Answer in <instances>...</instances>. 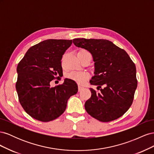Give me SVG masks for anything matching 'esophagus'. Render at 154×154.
<instances>
[{
  "label": "esophagus",
  "mask_w": 154,
  "mask_h": 154,
  "mask_svg": "<svg viewBox=\"0 0 154 154\" xmlns=\"http://www.w3.org/2000/svg\"><path fill=\"white\" fill-rule=\"evenodd\" d=\"M83 88H84V87H83V85H78V91H81Z\"/></svg>",
  "instance_id": "1"
}]
</instances>
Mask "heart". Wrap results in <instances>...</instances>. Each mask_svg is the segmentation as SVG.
Masks as SVG:
<instances>
[{
    "mask_svg": "<svg viewBox=\"0 0 154 154\" xmlns=\"http://www.w3.org/2000/svg\"><path fill=\"white\" fill-rule=\"evenodd\" d=\"M79 52H85L88 53L86 50H80ZM68 78L72 79V80L76 81L78 83H84L89 77V74L85 71H73L70 72L68 75Z\"/></svg>",
    "mask_w": 154,
    "mask_h": 154,
    "instance_id": "1",
    "label": "heart"
}]
</instances>
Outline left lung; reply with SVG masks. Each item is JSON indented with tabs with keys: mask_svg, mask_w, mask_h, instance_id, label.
Instances as JSON below:
<instances>
[{
	"mask_svg": "<svg viewBox=\"0 0 154 154\" xmlns=\"http://www.w3.org/2000/svg\"><path fill=\"white\" fill-rule=\"evenodd\" d=\"M73 44L92 56L94 75L91 84L105 85L100 92L90 88L91 97L85 103L87 113L102 122L120 118L131 106L137 88L134 63L125 50L108 40L74 38Z\"/></svg>",
	"mask_w": 154,
	"mask_h": 154,
	"instance_id": "8db88e82",
	"label": "left lung"
}]
</instances>
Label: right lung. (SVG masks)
<instances>
[{"instance_id":"right-lung-1","label":"right lung","mask_w":154,"mask_h":154,"mask_svg":"<svg viewBox=\"0 0 154 154\" xmlns=\"http://www.w3.org/2000/svg\"><path fill=\"white\" fill-rule=\"evenodd\" d=\"M72 40L48 39L31 47L18 64L16 90L23 109L32 118L48 122L61 116L69 97L78 92L76 83L66 78L63 84L50 82L62 74V55ZM59 77H58V78Z\"/></svg>"}]
</instances>
